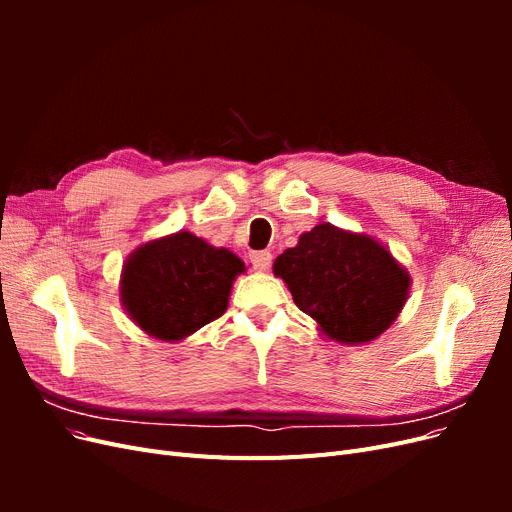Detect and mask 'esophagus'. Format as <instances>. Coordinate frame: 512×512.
<instances>
[{
    "mask_svg": "<svg viewBox=\"0 0 512 512\" xmlns=\"http://www.w3.org/2000/svg\"><path fill=\"white\" fill-rule=\"evenodd\" d=\"M271 260H273V256L269 252H252L250 254V262L256 271H267L271 267Z\"/></svg>",
    "mask_w": 512,
    "mask_h": 512,
    "instance_id": "1",
    "label": "esophagus"
}]
</instances>
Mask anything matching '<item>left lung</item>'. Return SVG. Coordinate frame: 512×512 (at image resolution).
<instances>
[{
    "instance_id": "1",
    "label": "left lung",
    "mask_w": 512,
    "mask_h": 512,
    "mask_svg": "<svg viewBox=\"0 0 512 512\" xmlns=\"http://www.w3.org/2000/svg\"><path fill=\"white\" fill-rule=\"evenodd\" d=\"M294 303L337 344L374 342L404 309L412 277L376 237L320 222L273 262Z\"/></svg>"
}]
</instances>
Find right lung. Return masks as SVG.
Returning a JSON list of instances; mask_svg holds the SVG:
<instances>
[{
	"label": "right lung",
	"instance_id": "right-lung-1",
	"mask_svg": "<svg viewBox=\"0 0 512 512\" xmlns=\"http://www.w3.org/2000/svg\"><path fill=\"white\" fill-rule=\"evenodd\" d=\"M243 271L237 254L179 230L136 247L123 262L119 297L141 331L181 342L226 312Z\"/></svg>",
	"mask_w": 512,
	"mask_h": 512
}]
</instances>
